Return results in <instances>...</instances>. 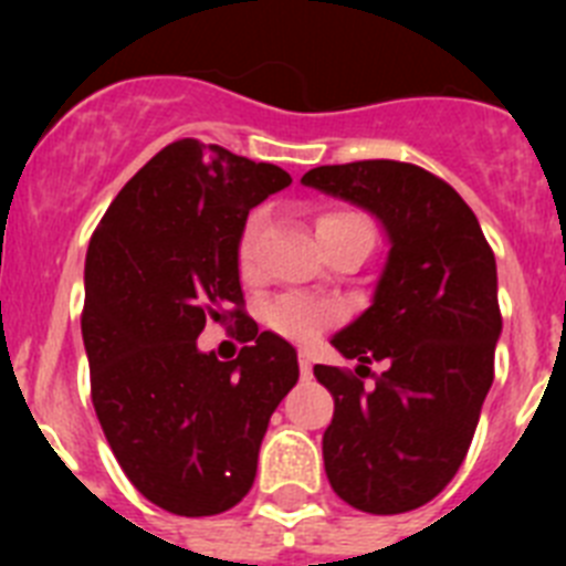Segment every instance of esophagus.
Instances as JSON below:
<instances>
[{"instance_id":"34e87169","label":"esophagus","mask_w":566,"mask_h":566,"mask_svg":"<svg viewBox=\"0 0 566 566\" xmlns=\"http://www.w3.org/2000/svg\"><path fill=\"white\" fill-rule=\"evenodd\" d=\"M300 377L312 379V357L306 352H300Z\"/></svg>"}]
</instances>
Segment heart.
<instances>
[{
	"instance_id": "heart-1",
	"label": "heart",
	"mask_w": 566,
	"mask_h": 566,
	"mask_svg": "<svg viewBox=\"0 0 566 566\" xmlns=\"http://www.w3.org/2000/svg\"><path fill=\"white\" fill-rule=\"evenodd\" d=\"M354 223H365V218L354 212H323L317 218V238L334 232V229L354 227ZM263 229V214L252 212L240 229L238 238V263L240 269L252 266L254 258V243H258V234ZM337 306L334 303H323V300L303 297V294H280V297L269 300L266 308H263V319L277 334L289 339H297V343H308V339L317 337L326 326H332L337 319Z\"/></svg>"
}]
</instances>
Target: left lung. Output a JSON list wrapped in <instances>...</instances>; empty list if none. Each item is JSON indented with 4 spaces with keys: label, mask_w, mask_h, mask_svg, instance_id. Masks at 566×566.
<instances>
[{
    "label": "left lung",
    "mask_w": 566,
    "mask_h": 566,
    "mask_svg": "<svg viewBox=\"0 0 566 566\" xmlns=\"http://www.w3.org/2000/svg\"><path fill=\"white\" fill-rule=\"evenodd\" d=\"M303 184L371 212L388 238L371 306L332 345L360 376L374 358L389 368L365 389L352 371L314 365L334 397L326 476L363 513H408L457 476L493 385L496 258L457 189L422 167L334 164Z\"/></svg>",
    "instance_id": "left-lung-1"
}]
</instances>
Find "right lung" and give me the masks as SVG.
Instances as JSON below:
<instances>
[{
  "label": "right lung",
  "mask_w": 566,
  "mask_h": 566,
  "mask_svg": "<svg viewBox=\"0 0 566 566\" xmlns=\"http://www.w3.org/2000/svg\"><path fill=\"white\" fill-rule=\"evenodd\" d=\"M286 169L181 138L115 195L84 263L82 337L93 408L142 496L214 516L247 496L260 442L300 377L297 352L243 314L238 238ZM234 316L248 343L221 364L193 339Z\"/></svg>",
  "instance_id": "right-lung-1"
}]
</instances>
